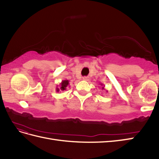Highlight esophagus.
<instances>
[{
    "instance_id": "34e87169",
    "label": "esophagus",
    "mask_w": 159,
    "mask_h": 159,
    "mask_svg": "<svg viewBox=\"0 0 159 159\" xmlns=\"http://www.w3.org/2000/svg\"><path fill=\"white\" fill-rule=\"evenodd\" d=\"M83 80H86V81H87V80H89V78L87 77V76H84V77H83Z\"/></svg>"
}]
</instances>
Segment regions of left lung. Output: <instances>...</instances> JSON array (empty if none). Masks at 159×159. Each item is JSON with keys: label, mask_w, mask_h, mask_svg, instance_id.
I'll return each mask as SVG.
<instances>
[{"label": "left lung", "mask_w": 159, "mask_h": 159, "mask_svg": "<svg viewBox=\"0 0 159 159\" xmlns=\"http://www.w3.org/2000/svg\"><path fill=\"white\" fill-rule=\"evenodd\" d=\"M100 85H101V86H102V85H103V84H102V83H101V84H100ZM104 89V86H103V87H102V89Z\"/></svg>", "instance_id": "1"}]
</instances>
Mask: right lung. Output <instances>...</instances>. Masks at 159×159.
Returning <instances> with one entry per match:
<instances>
[{"instance_id":"obj_1","label":"right lung","mask_w":159,"mask_h":159,"mask_svg":"<svg viewBox=\"0 0 159 159\" xmlns=\"http://www.w3.org/2000/svg\"><path fill=\"white\" fill-rule=\"evenodd\" d=\"M69 80H63L61 81L59 85H57L56 87V92H64L67 89V87L69 86Z\"/></svg>"}]
</instances>
